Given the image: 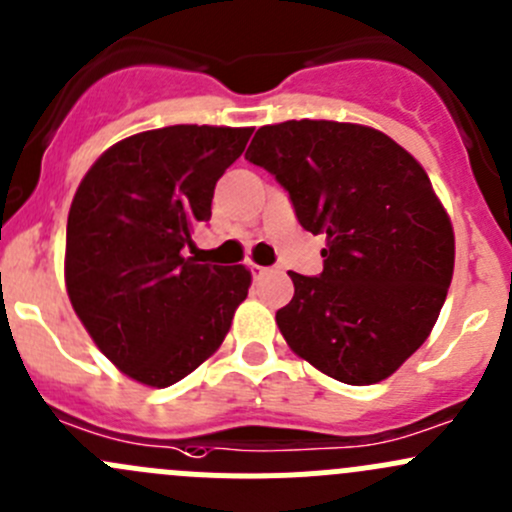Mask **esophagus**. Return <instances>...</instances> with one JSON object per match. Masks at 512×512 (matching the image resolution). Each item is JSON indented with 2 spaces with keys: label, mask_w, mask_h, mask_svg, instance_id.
<instances>
[{
  "label": "esophagus",
  "mask_w": 512,
  "mask_h": 512,
  "mask_svg": "<svg viewBox=\"0 0 512 512\" xmlns=\"http://www.w3.org/2000/svg\"><path fill=\"white\" fill-rule=\"evenodd\" d=\"M250 272H252V277H255V280H260V277H265L267 272V267H262V265H255V262H250Z\"/></svg>",
  "instance_id": "1"
}]
</instances>
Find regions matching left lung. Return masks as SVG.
<instances>
[{"label": "left lung", "instance_id": "obj_1", "mask_svg": "<svg viewBox=\"0 0 512 512\" xmlns=\"http://www.w3.org/2000/svg\"><path fill=\"white\" fill-rule=\"evenodd\" d=\"M245 158L327 237L322 275L289 272L294 297L275 317L289 349L342 384L389 379L431 334L456 262L423 165L376 128L312 118L262 126Z\"/></svg>", "mask_w": 512, "mask_h": 512}]
</instances>
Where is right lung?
<instances>
[{"label":"right lung","instance_id":"add662e5","mask_svg":"<svg viewBox=\"0 0 512 512\" xmlns=\"http://www.w3.org/2000/svg\"><path fill=\"white\" fill-rule=\"evenodd\" d=\"M252 128L165 126L113 143L76 188L66 223L71 307L128 379L165 389L220 349L252 272L185 255L220 175Z\"/></svg>","mask_w":512,"mask_h":512}]
</instances>
